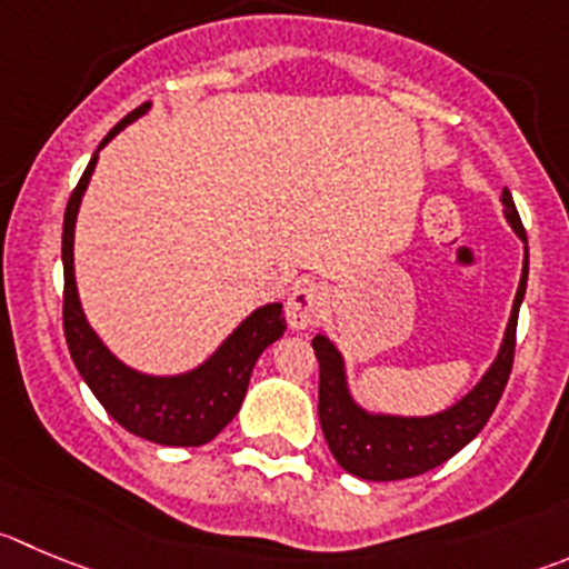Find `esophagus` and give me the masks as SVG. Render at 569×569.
<instances>
[{"label":"esophagus","instance_id":"obj_1","mask_svg":"<svg viewBox=\"0 0 569 569\" xmlns=\"http://www.w3.org/2000/svg\"><path fill=\"white\" fill-rule=\"evenodd\" d=\"M327 310V290L316 281H307L290 293L288 305H284V318H288L290 329H310L316 327Z\"/></svg>","mask_w":569,"mask_h":569}]
</instances>
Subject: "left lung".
<instances>
[{
	"mask_svg": "<svg viewBox=\"0 0 569 569\" xmlns=\"http://www.w3.org/2000/svg\"><path fill=\"white\" fill-rule=\"evenodd\" d=\"M500 203L513 234L525 242L522 220H519L508 189H502ZM525 288H528V246H525L522 276H519V288L497 357L491 360L486 375L458 402L430 416L382 413V410H369L357 402L349 388L343 355L327 335L318 332L312 338V349H316L318 366H321L318 419H321L323 438H327L340 469L355 478L386 483V480H405L430 472L443 461H450L456 452H461L483 430L506 391Z\"/></svg>",
	"mask_w": 569,
	"mask_h": 569,
	"instance_id": "1",
	"label": "left lung"
}]
</instances>
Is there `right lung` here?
Listing matches in <instances>:
<instances>
[{
  "label": "right lung",
  "instance_id": "1",
  "mask_svg": "<svg viewBox=\"0 0 569 569\" xmlns=\"http://www.w3.org/2000/svg\"><path fill=\"white\" fill-rule=\"evenodd\" d=\"M148 111L150 102H144L108 131L67 203L61 246L63 335H67L69 355L80 377L117 425L144 441L164 443V447H200L212 441L234 419L246 399L248 380H251L259 355L284 335L288 323L281 318L279 301L257 307L207 360L181 375H144V371L131 369L91 329L80 305L78 281H74V223H78L80 203L100 159L97 153L122 128L137 122Z\"/></svg>",
  "mask_w": 569,
  "mask_h": 569
}]
</instances>
